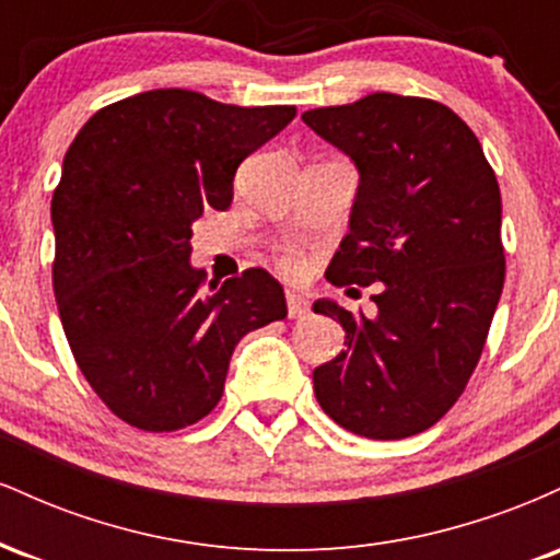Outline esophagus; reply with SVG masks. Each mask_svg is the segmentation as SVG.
I'll use <instances>...</instances> for the list:
<instances>
[{
    "mask_svg": "<svg viewBox=\"0 0 560 560\" xmlns=\"http://www.w3.org/2000/svg\"><path fill=\"white\" fill-rule=\"evenodd\" d=\"M287 311L289 318H305L311 313V302H307L305 294L287 292Z\"/></svg>",
    "mask_w": 560,
    "mask_h": 560,
    "instance_id": "esophagus-1",
    "label": "esophagus"
}]
</instances>
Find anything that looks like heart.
I'll use <instances>...</instances> for the list:
<instances>
[{
  "instance_id": "b5f03b06",
  "label": "heart",
  "mask_w": 560,
  "mask_h": 560,
  "mask_svg": "<svg viewBox=\"0 0 560 560\" xmlns=\"http://www.w3.org/2000/svg\"><path fill=\"white\" fill-rule=\"evenodd\" d=\"M287 266H292V260H287Z\"/></svg>"
}]
</instances>
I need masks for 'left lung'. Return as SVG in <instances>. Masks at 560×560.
I'll return each mask as SVG.
<instances>
[{
	"mask_svg": "<svg viewBox=\"0 0 560 560\" xmlns=\"http://www.w3.org/2000/svg\"><path fill=\"white\" fill-rule=\"evenodd\" d=\"M302 120L358 168L350 231L326 279L378 287L376 316L334 300L345 350L313 371L324 413L369 440L434 427L477 369L505 281L500 186L450 107L376 92Z\"/></svg>",
	"mask_w": 560,
	"mask_h": 560,
	"instance_id": "left-lung-1",
	"label": "left lung"
}]
</instances>
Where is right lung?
Listing matches in <instances>:
<instances>
[{
	"label": "right lung",
	"instance_id": "obj_1",
	"mask_svg": "<svg viewBox=\"0 0 560 560\" xmlns=\"http://www.w3.org/2000/svg\"><path fill=\"white\" fill-rule=\"evenodd\" d=\"M294 115L152 89L102 107L68 147L52 195L55 300L81 374L131 427L205 419L236 342L287 316L262 268L205 292L189 240L205 208L231 205L242 160Z\"/></svg>",
	"mask_w": 560,
	"mask_h": 560
}]
</instances>
